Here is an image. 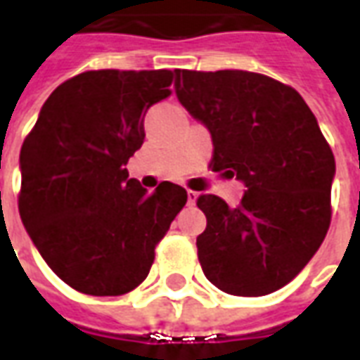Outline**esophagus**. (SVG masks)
Listing matches in <instances>:
<instances>
[{"label":"esophagus","instance_id":"obj_1","mask_svg":"<svg viewBox=\"0 0 360 360\" xmlns=\"http://www.w3.org/2000/svg\"><path fill=\"white\" fill-rule=\"evenodd\" d=\"M198 193L196 191H187V198H188V204H195L198 200Z\"/></svg>","mask_w":360,"mask_h":360}]
</instances>
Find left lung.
Here are the masks:
<instances>
[{
  "label": "left lung",
  "instance_id": "8db88e82",
  "mask_svg": "<svg viewBox=\"0 0 360 360\" xmlns=\"http://www.w3.org/2000/svg\"><path fill=\"white\" fill-rule=\"evenodd\" d=\"M175 94L210 131L212 169L245 183L237 208L198 196L206 278L229 295L262 297L289 283L324 241L335 160L301 94L249 71L175 69Z\"/></svg>",
  "mask_w": 360,
  "mask_h": 360
}]
</instances>
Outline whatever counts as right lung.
Instances as JSON below:
<instances>
[{"label":"right lung","instance_id":"1","mask_svg":"<svg viewBox=\"0 0 360 360\" xmlns=\"http://www.w3.org/2000/svg\"><path fill=\"white\" fill-rule=\"evenodd\" d=\"M173 71H86L59 84L20 148L19 214L46 264L77 291L117 297L146 279L154 249L187 202L164 181L129 179L150 105Z\"/></svg>","mask_w":360,"mask_h":360}]
</instances>
